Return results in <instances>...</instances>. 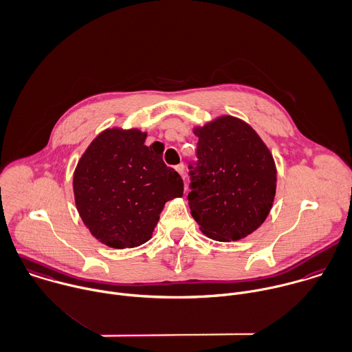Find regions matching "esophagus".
I'll return each instance as SVG.
<instances>
[{
	"label": "esophagus",
	"mask_w": 352,
	"mask_h": 352,
	"mask_svg": "<svg viewBox=\"0 0 352 352\" xmlns=\"http://www.w3.org/2000/svg\"><path fill=\"white\" fill-rule=\"evenodd\" d=\"M175 169L177 170V173H179L183 179H186V172H184V165H183V164H179L177 166H175Z\"/></svg>",
	"instance_id": "esophagus-1"
}]
</instances>
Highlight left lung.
Segmentation results:
<instances>
[{
	"instance_id": "1",
	"label": "left lung",
	"mask_w": 352,
	"mask_h": 352,
	"mask_svg": "<svg viewBox=\"0 0 352 352\" xmlns=\"http://www.w3.org/2000/svg\"><path fill=\"white\" fill-rule=\"evenodd\" d=\"M192 131L198 136V173L191 172L187 197L191 216L213 240L244 239L263 224L273 206V155L241 118L219 116Z\"/></svg>"
}]
</instances>
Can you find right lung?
<instances>
[{
    "label": "right lung",
    "instance_id": "right-lung-1",
    "mask_svg": "<svg viewBox=\"0 0 352 352\" xmlns=\"http://www.w3.org/2000/svg\"><path fill=\"white\" fill-rule=\"evenodd\" d=\"M147 132L113 126L89 144L74 172L78 213L98 241L132 248L151 239L168 201L183 195L180 175L162 161Z\"/></svg>",
    "mask_w": 352,
    "mask_h": 352
}]
</instances>
